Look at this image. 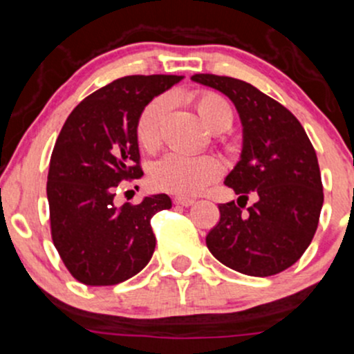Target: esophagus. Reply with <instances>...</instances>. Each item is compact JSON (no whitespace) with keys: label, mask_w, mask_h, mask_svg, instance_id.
Segmentation results:
<instances>
[{"label":"esophagus","mask_w":354,"mask_h":354,"mask_svg":"<svg viewBox=\"0 0 354 354\" xmlns=\"http://www.w3.org/2000/svg\"><path fill=\"white\" fill-rule=\"evenodd\" d=\"M174 205H181V207H192L193 203H195V200L192 198H180V196H176V198L173 200Z\"/></svg>","instance_id":"esophagus-1"}]
</instances>
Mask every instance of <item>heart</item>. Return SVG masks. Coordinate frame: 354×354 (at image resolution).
<instances>
[{"instance_id": "obj_1", "label": "heart", "mask_w": 354, "mask_h": 354, "mask_svg": "<svg viewBox=\"0 0 354 354\" xmlns=\"http://www.w3.org/2000/svg\"><path fill=\"white\" fill-rule=\"evenodd\" d=\"M195 106L207 127L222 132L232 124V109L225 98L214 91L196 95ZM167 111V98L159 96L140 111L136 124V136L146 151H154L161 142V124ZM222 173V165L215 156L167 154L156 162L151 171L154 188L178 196L198 195Z\"/></svg>"}]
</instances>
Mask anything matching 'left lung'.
<instances>
[{
  "instance_id": "8db88e82",
  "label": "left lung",
  "mask_w": 354,
  "mask_h": 354,
  "mask_svg": "<svg viewBox=\"0 0 354 354\" xmlns=\"http://www.w3.org/2000/svg\"><path fill=\"white\" fill-rule=\"evenodd\" d=\"M195 83L224 93L243 124L241 161L225 185L247 203H221L207 248L222 265L249 277H271L300 259L317 230L324 193L314 146L295 115L252 84L195 74Z\"/></svg>"
}]
</instances>
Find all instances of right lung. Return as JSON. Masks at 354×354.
<instances>
[{"instance_id":"right-lung-1","label":"right lung","mask_w":354,"mask_h":354,"mask_svg":"<svg viewBox=\"0 0 354 354\" xmlns=\"http://www.w3.org/2000/svg\"><path fill=\"white\" fill-rule=\"evenodd\" d=\"M183 76H125L100 88L62 125L50 156L47 200L55 249L69 273L89 286L139 273L156 248L151 218L171 208L165 193L115 205L124 180L142 176L136 124L140 111Z\"/></svg>"}]
</instances>
